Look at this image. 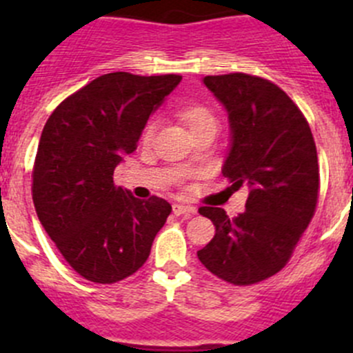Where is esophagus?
Instances as JSON below:
<instances>
[{"instance_id":"esophagus-1","label":"esophagus","mask_w":353,"mask_h":353,"mask_svg":"<svg viewBox=\"0 0 353 353\" xmlns=\"http://www.w3.org/2000/svg\"><path fill=\"white\" fill-rule=\"evenodd\" d=\"M172 212L176 213V215H183V216H186V219H190L191 215H194V213H196V210H194L193 206H190V205H183V203H174Z\"/></svg>"}]
</instances>
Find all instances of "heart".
<instances>
[{
  "mask_svg": "<svg viewBox=\"0 0 353 353\" xmlns=\"http://www.w3.org/2000/svg\"><path fill=\"white\" fill-rule=\"evenodd\" d=\"M181 119L184 121V123L190 126V130H194V128L198 126H203V124L206 123H215V117H213V114L210 112L208 109L201 108V105H191V108H186L183 109L179 112ZM155 131V123H150L147 128H145V133H143V140H150L152 134H154Z\"/></svg>",
  "mask_w": 353,
  "mask_h": 353,
  "instance_id": "heart-1",
  "label": "heart"
}]
</instances>
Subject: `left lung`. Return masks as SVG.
<instances>
[{
    "label": "left lung",
    "mask_w": 353,
    "mask_h": 353,
    "mask_svg": "<svg viewBox=\"0 0 353 353\" xmlns=\"http://www.w3.org/2000/svg\"><path fill=\"white\" fill-rule=\"evenodd\" d=\"M229 114L230 141L223 177L249 190L245 212L201 206L215 237L198 251L208 272L234 285L279 273L307 229L319 190L314 138L307 121L282 88L245 73L203 78Z\"/></svg>",
    "instance_id": "1"
}]
</instances>
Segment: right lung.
Listing matches in <instances>:
<instances>
[{
  "instance_id": "1",
  "label": "right lung",
  "mask_w": 353,
  "mask_h": 353,
  "mask_svg": "<svg viewBox=\"0 0 353 353\" xmlns=\"http://www.w3.org/2000/svg\"><path fill=\"white\" fill-rule=\"evenodd\" d=\"M179 74L108 73L63 101L42 130L32 198L46 232L71 268L95 283L133 275L172 206L114 186V169L137 150L148 117Z\"/></svg>"
}]
</instances>
